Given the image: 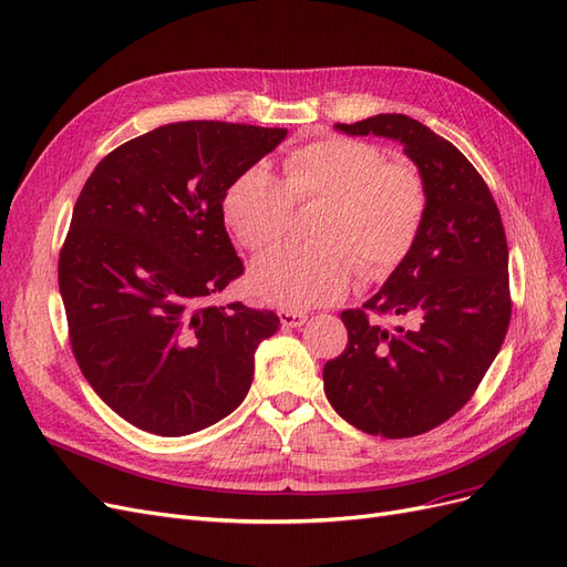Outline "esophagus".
Returning a JSON list of instances; mask_svg holds the SVG:
<instances>
[{"mask_svg": "<svg viewBox=\"0 0 567 567\" xmlns=\"http://www.w3.org/2000/svg\"><path fill=\"white\" fill-rule=\"evenodd\" d=\"M278 318H280L282 327H301L306 322L303 313H299V310H287V308L278 310Z\"/></svg>", "mask_w": 567, "mask_h": 567, "instance_id": "1", "label": "esophagus"}]
</instances>
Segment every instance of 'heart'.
I'll return each instance as SVG.
<instances>
[{"mask_svg":"<svg viewBox=\"0 0 567 567\" xmlns=\"http://www.w3.org/2000/svg\"><path fill=\"white\" fill-rule=\"evenodd\" d=\"M291 199H324L316 245L280 247L251 264L249 289L282 308L332 303L349 291L360 268L379 280L408 257L426 212L424 181L405 164L353 138L301 145L285 159V181L251 164L224 197V218L251 251L276 245L287 230Z\"/></svg>","mask_w":567,"mask_h":567,"instance_id":"obj_1","label":"heart"}]
</instances>
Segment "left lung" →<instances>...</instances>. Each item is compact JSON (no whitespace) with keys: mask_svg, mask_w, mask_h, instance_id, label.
I'll list each match as a JSON object with an SVG mask.
<instances>
[{"mask_svg":"<svg viewBox=\"0 0 567 567\" xmlns=\"http://www.w3.org/2000/svg\"><path fill=\"white\" fill-rule=\"evenodd\" d=\"M334 130L398 141L424 181L412 249L364 311L343 310L349 343L322 370L327 400L346 422L412 437L460 412L502 349L511 320L502 216L473 164L426 124L381 113ZM368 312L399 324L383 328Z\"/></svg>","mask_w":567,"mask_h":567,"instance_id":"1","label":"left lung"}]
</instances>
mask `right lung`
I'll return each mask as SVG.
<instances>
[{
    "mask_svg": "<svg viewBox=\"0 0 567 567\" xmlns=\"http://www.w3.org/2000/svg\"><path fill=\"white\" fill-rule=\"evenodd\" d=\"M287 130L172 122L105 155L72 209L59 287L72 353L103 403L155 435H188L243 403L272 310L212 299L243 276L224 226L233 181Z\"/></svg>",
    "mask_w": 567,
    "mask_h": 567,
    "instance_id": "obj_1",
    "label": "right lung"
}]
</instances>
